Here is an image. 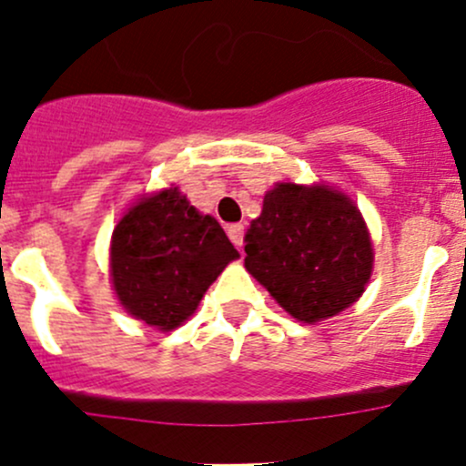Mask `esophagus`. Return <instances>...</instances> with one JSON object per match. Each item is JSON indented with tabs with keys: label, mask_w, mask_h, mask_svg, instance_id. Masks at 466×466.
Segmentation results:
<instances>
[{
	"label": "esophagus",
	"mask_w": 466,
	"mask_h": 466,
	"mask_svg": "<svg viewBox=\"0 0 466 466\" xmlns=\"http://www.w3.org/2000/svg\"><path fill=\"white\" fill-rule=\"evenodd\" d=\"M243 234H246V228H243V225H229V228H228L229 241H232L234 246L238 248V250L243 248Z\"/></svg>",
	"instance_id": "esophagus-1"
}]
</instances>
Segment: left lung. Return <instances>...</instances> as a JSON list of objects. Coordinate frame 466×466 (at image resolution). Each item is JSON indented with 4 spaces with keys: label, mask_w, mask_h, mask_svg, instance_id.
Masks as SVG:
<instances>
[{
    "label": "left lung",
    "mask_w": 466,
    "mask_h": 466,
    "mask_svg": "<svg viewBox=\"0 0 466 466\" xmlns=\"http://www.w3.org/2000/svg\"><path fill=\"white\" fill-rule=\"evenodd\" d=\"M246 268L299 322H320L363 295L372 241L359 207L327 185L279 182L246 234Z\"/></svg>",
    "instance_id": "obj_1"
}]
</instances>
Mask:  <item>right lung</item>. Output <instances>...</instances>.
Listing matches in <instances>:
<instances>
[{
  "instance_id": "right-lung-1",
  "label": "right lung",
  "mask_w": 466,
  "mask_h": 466,
  "mask_svg": "<svg viewBox=\"0 0 466 466\" xmlns=\"http://www.w3.org/2000/svg\"><path fill=\"white\" fill-rule=\"evenodd\" d=\"M238 252L218 220L177 187L146 196L112 232L110 275L121 307L162 331L180 327Z\"/></svg>"
}]
</instances>
